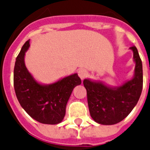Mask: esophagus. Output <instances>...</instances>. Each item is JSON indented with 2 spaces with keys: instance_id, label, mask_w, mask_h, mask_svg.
Returning a JSON list of instances; mask_svg holds the SVG:
<instances>
[{
  "instance_id": "1",
  "label": "esophagus",
  "mask_w": 150,
  "mask_h": 150,
  "mask_svg": "<svg viewBox=\"0 0 150 150\" xmlns=\"http://www.w3.org/2000/svg\"><path fill=\"white\" fill-rule=\"evenodd\" d=\"M78 75H79V78L83 80L87 76L88 72H87L86 70H85V69H80V70L78 71Z\"/></svg>"
}]
</instances>
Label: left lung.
<instances>
[{"instance_id": "8db88e82", "label": "left lung", "mask_w": 150, "mask_h": 150, "mask_svg": "<svg viewBox=\"0 0 150 150\" xmlns=\"http://www.w3.org/2000/svg\"><path fill=\"white\" fill-rule=\"evenodd\" d=\"M135 74L131 80L117 87L108 86L102 82L84 79L90 115L94 121L105 125L121 121L130 114L139 100L143 85L142 64L137 48L133 46Z\"/></svg>"}]
</instances>
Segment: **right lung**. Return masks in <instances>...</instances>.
<instances>
[{
  "mask_svg": "<svg viewBox=\"0 0 150 150\" xmlns=\"http://www.w3.org/2000/svg\"><path fill=\"white\" fill-rule=\"evenodd\" d=\"M29 47L28 40L15 61L14 87L18 100L27 114L36 121L47 125L61 123L73 89L81 84V79L75 73L52 84L37 82L25 64V54Z\"/></svg>",
  "mask_w": 150,
  "mask_h": 150,
  "instance_id": "obj_1",
  "label": "right lung"
}]
</instances>
